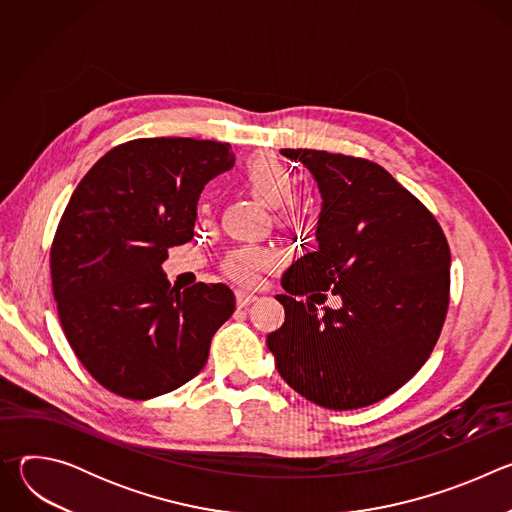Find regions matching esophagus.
<instances>
[{"mask_svg": "<svg viewBox=\"0 0 512 512\" xmlns=\"http://www.w3.org/2000/svg\"><path fill=\"white\" fill-rule=\"evenodd\" d=\"M255 300H257L255 294H249V291H243V289L237 291V306H239V308H245V306H249V304L255 302Z\"/></svg>", "mask_w": 512, "mask_h": 512, "instance_id": "esophagus-1", "label": "esophagus"}]
</instances>
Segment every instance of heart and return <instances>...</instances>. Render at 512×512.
I'll return each instance as SVG.
<instances>
[{"label": "heart", "mask_w": 512, "mask_h": 512, "mask_svg": "<svg viewBox=\"0 0 512 512\" xmlns=\"http://www.w3.org/2000/svg\"><path fill=\"white\" fill-rule=\"evenodd\" d=\"M243 186L263 204L277 208L283 204L291 192H294V176L273 156L257 154L251 156L239 172ZM273 263V257L263 247H243L235 251L227 263L225 271L241 281V283H255L259 273Z\"/></svg>", "instance_id": "heart-1"}]
</instances>
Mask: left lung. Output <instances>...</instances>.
I'll use <instances>...</instances> for the list:
<instances>
[{
	"mask_svg": "<svg viewBox=\"0 0 512 512\" xmlns=\"http://www.w3.org/2000/svg\"><path fill=\"white\" fill-rule=\"evenodd\" d=\"M314 176L318 249L281 277L285 322L267 336L283 381L326 409L373 405L431 354L450 304V247L433 214L375 162L281 150ZM324 290L343 306L318 315ZM311 294L309 302L293 296Z\"/></svg>",
	"mask_w": 512,
	"mask_h": 512,
	"instance_id": "obj_1",
	"label": "left lung"
}]
</instances>
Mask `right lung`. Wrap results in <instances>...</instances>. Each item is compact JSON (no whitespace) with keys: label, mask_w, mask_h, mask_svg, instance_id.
<instances>
[{"label":"right lung","mask_w":512,"mask_h":512,"mask_svg":"<svg viewBox=\"0 0 512 512\" xmlns=\"http://www.w3.org/2000/svg\"><path fill=\"white\" fill-rule=\"evenodd\" d=\"M235 166L229 143L133 139L72 192L50 249L64 336L111 393L145 401L194 379L235 312L225 283L170 287L168 249L194 237L204 186Z\"/></svg>","instance_id":"right-lung-1"}]
</instances>
